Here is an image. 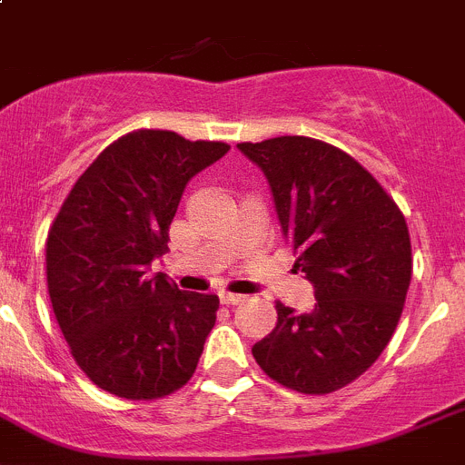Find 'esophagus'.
I'll use <instances>...</instances> for the list:
<instances>
[{
  "label": "esophagus",
  "mask_w": 465,
  "mask_h": 465,
  "mask_svg": "<svg viewBox=\"0 0 465 465\" xmlns=\"http://www.w3.org/2000/svg\"><path fill=\"white\" fill-rule=\"evenodd\" d=\"M220 302L222 304H241V302H245V297L236 292H220Z\"/></svg>",
  "instance_id": "34e87169"
}]
</instances>
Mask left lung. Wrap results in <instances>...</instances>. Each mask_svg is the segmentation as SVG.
Instances as JSON below:
<instances>
[{
	"instance_id": "8db88e82",
	"label": "left lung",
	"mask_w": 465,
	"mask_h": 465,
	"mask_svg": "<svg viewBox=\"0 0 465 465\" xmlns=\"http://www.w3.org/2000/svg\"><path fill=\"white\" fill-rule=\"evenodd\" d=\"M238 149L264 173L294 269L316 294L309 313L276 302V328L252 355L297 393H332L372 367L401 321L411 278L407 222L381 184L332 144L282 135Z\"/></svg>"
}]
</instances>
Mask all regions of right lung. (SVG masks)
<instances>
[{"label": "right lung", "mask_w": 465, "mask_h": 465, "mask_svg": "<svg viewBox=\"0 0 465 465\" xmlns=\"http://www.w3.org/2000/svg\"><path fill=\"white\" fill-rule=\"evenodd\" d=\"M229 152L173 131L119 137L88 165L46 238L55 321L76 365L103 391L154 401L183 389L215 325L217 294L149 276L193 175Z\"/></svg>", "instance_id": "obj_1"}]
</instances>
